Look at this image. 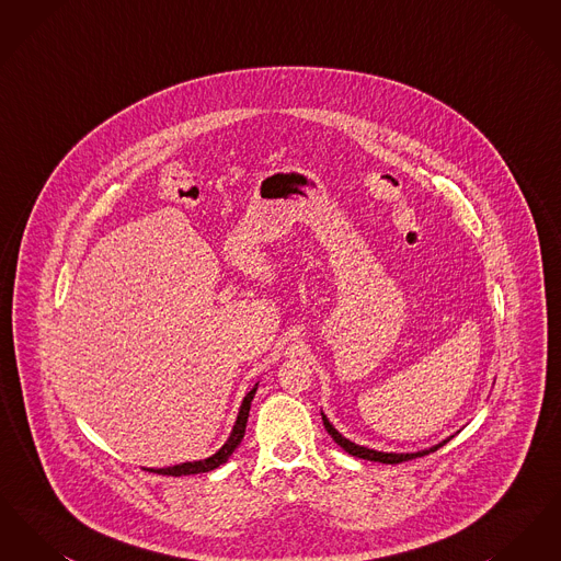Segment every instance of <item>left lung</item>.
<instances>
[{"instance_id": "left-lung-1", "label": "left lung", "mask_w": 561, "mask_h": 561, "mask_svg": "<svg viewBox=\"0 0 561 561\" xmlns=\"http://www.w3.org/2000/svg\"><path fill=\"white\" fill-rule=\"evenodd\" d=\"M321 421H323V427H325V431L332 435V439H334V442H336L345 453L351 454V456H357V458H364V460L385 462V465H398V462H403V460H412V458H419V456L435 453V450H439L442 446H446V444L453 439V435H450L448 439L439 442L437 446H433V448H428V450H419V453H378V450H370V448H364V446H357V444L348 442L347 437H343L336 428L330 425V421L325 419V414H323V412H321Z\"/></svg>"}]
</instances>
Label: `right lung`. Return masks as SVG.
Wrapping results in <instances>:
<instances>
[{"label": "right lung", "instance_id": "right-lung-1", "mask_svg": "<svg viewBox=\"0 0 561 561\" xmlns=\"http://www.w3.org/2000/svg\"><path fill=\"white\" fill-rule=\"evenodd\" d=\"M256 387L254 385L248 396L241 401L240 414H238V421L233 425V431L229 435V439L225 442V446L218 450V453L204 458V460H193V462H183V465H174V467H165V469H147V471H153V473H160V476H174V478H181V476H195V473H208L216 467H220L222 462H227V458L231 454L236 453V448L240 446L241 439H243V433H245V423H248V414H250V403L254 400V393H256Z\"/></svg>", "mask_w": 561, "mask_h": 561}]
</instances>
